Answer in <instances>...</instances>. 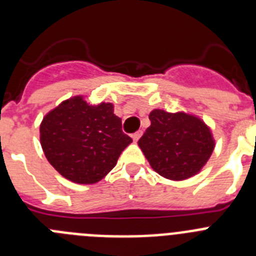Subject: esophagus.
I'll use <instances>...</instances> for the list:
<instances>
[{
    "label": "esophagus",
    "mask_w": 256,
    "mask_h": 256,
    "mask_svg": "<svg viewBox=\"0 0 256 256\" xmlns=\"http://www.w3.org/2000/svg\"><path fill=\"white\" fill-rule=\"evenodd\" d=\"M141 136H142V130H138V132H136V133H133L132 134V138H133V141H138L140 138H141Z\"/></svg>",
    "instance_id": "esophagus-1"
}]
</instances>
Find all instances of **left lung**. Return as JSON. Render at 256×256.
<instances>
[{"label":"left lung","instance_id":"left-lung-1","mask_svg":"<svg viewBox=\"0 0 256 256\" xmlns=\"http://www.w3.org/2000/svg\"><path fill=\"white\" fill-rule=\"evenodd\" d=\"M148 118L151 126L138 146L151 168L176 182L200 173L216 148L210 126L198 115L184 112L154 108Z\"/></svg>","mask_w":256,"mask_h":256}]
</instances>
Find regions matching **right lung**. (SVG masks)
<instances>
[{"instance_id": "obj_1", "label": "right lung", "mask_w": 256, "mask_h": 256, "mask_svg": "<svg viewBox=\"0 0 256 256\" xmlns=\"http://www.w3.org/2000/svg\"><path fill=\"white\" fill-rule=\"evenodd\" d=\"M40 141L50 164L79 184L100 182L132 144L114 114V104L91 105L83 94L69 97L44 115Z\"/></svg>"}]
</instances>
